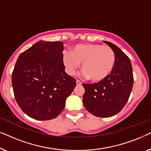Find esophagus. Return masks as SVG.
I'll list each match as a JSON object with an SVG mask.
<instances>
[{
	"instance_id": "1",
	"label": "esophagus",
	"mask_w": 151,
	"mask_h": 151,
	"mask_svg": "<svg viewBox=\"0 0 151 151\" xmlns=\"http://www.w3.org/2000/svg\"><path fill=\"white\" fill-rule=\"evenodd\" d=\"M76 84H77V85H78V86H80V85H81V84H82V82H80V80H76Z\"/></svg>"
}]
</instances>
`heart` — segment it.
I'll use <instances>...</instances> for the list:
<instances>
[{
	"instance_id": "heart-1",
	"label": "heart",
	"mask_w": 151,
	"mask_h": 151,
	"mask_svg": "<svg viewBox=\"0 0 151 151\" xmlns=\"http://www.w3.org/2000/svg\"><path fill=\"white\" fill-rule=\"evenodd\" d=\"M63 64L67 73L73 75L82 63L84 76L93 82L106 79L112 73L115 66V53L110 47L98 44L77 45L71 52L65 51Z\"/></svg>"
}]
</instances>
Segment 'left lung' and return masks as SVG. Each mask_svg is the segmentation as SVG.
Returning a JSON list of instances; mask_svg holds the SVG:
<instances>
[{
	"label": "left lung",
	"instance_id": "left-lung-1",
	"mask_svg": "<svg viewBox=\"0 0 151 151\" xmlns=\"http://www.w3.org/2000/svg\"><path fill=\"white\" fill-rule=\"evenodd\" d=\"M113 49L115 66L106 79L94 84H82L85 92L83 104L95 116L109 117L116 115L127 104L133 85V69L129 58L116 45L104 41Z\"/></svg>",
	"mask_w": 151,
	"mask_h": 151
}]
</instances>
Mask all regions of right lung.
<instances>
[{"label": "right lung", "mask_w": 151, "mask_h": 151, "mask_svg": "<svg viewBox=\"0 0 151 151\" xmlns=\"http://www.w3.org/2000/svg\"><path fill=\"white\" fill-rule=\"evenodd\" d=\"M63 49V42L38 41L18 58L12 76L14 97L32 118L56 117L76 86L75 78L65 71Z\"/></svg>", "instance_id": "add662e5"}]
</instances>
